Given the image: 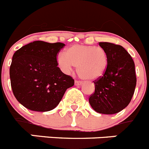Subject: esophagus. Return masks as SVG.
Returning <instances> with one entry per match:
<instances>
[{
	"instance_id": "obj_1",
	"label": "esophagus",
	"mask_w": 149,
	"mask_h": 149,
	"mask_svg": "<svg viewBox=\"0 0 149 149\" xmlns=\"http://www.w3.org/2000/svg\"><path fill=\"white\" fill-rule=\"evenodd\" d=\"M82 83H83V82L80 81V80H75V81H74V85H75V86H80Z\"/></svg>"
}]
</instances>
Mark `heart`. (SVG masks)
<instances>
[{
    "label": "heart",
    "mask_w": 149,
    "mask_h": 149,
    "mask_svg": "<svg viewBox=\"0 0 149 149\" xmlns=\"http://www.w3.org/2000/svg\"><path fill=\"white\" fill-rule=\"evenodd\" d=\"M59 67L65 73H70L77 67L80 77L86 80H96L105 73L108 66L107 52L100 47L74 45L60 53L57 57Z\"/></svg>",
    "instance_id": "1"
}]
</instances>
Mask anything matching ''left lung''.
<instances>
[{
	"mask_svg": "<svg viewBox=\"0 0 149 149\" xmlns=\"http://www.w3.org/2000/svg\"><path fill=\"white\" fill-rule=\"evenodd\" d=\"M99 44L107 52L108 66L102 77L93 81L95 91L89 103L97 113L115 114L125 108L132 98L137 82L134 63L121 45Z\"/></svg>",
	"mask_w": 149,
	"mask_h": 149,
	"instance_id": "8db88e82",
	"label": "left lung"
}]
</instances>
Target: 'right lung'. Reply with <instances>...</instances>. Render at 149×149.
Segmentation results:
<instances>
[{
	"label": "right lung",
	"instance_id": "add662e5",
	"mask_svg": "<svg viewBox=\"0 0 149 149\" xmlns=\"http://www.w3.org/2000/svg\"><path fill=\"white\" fill-rule=\"evenodd\" d=\"M65 45L43 41L31 42L15 52L9 69L15 98L31 110L54 109L74 80L58 67L57 54Z\"/></svg>",
	"mask_w": 149,
	"mask_h": 149
}]
</instances>
